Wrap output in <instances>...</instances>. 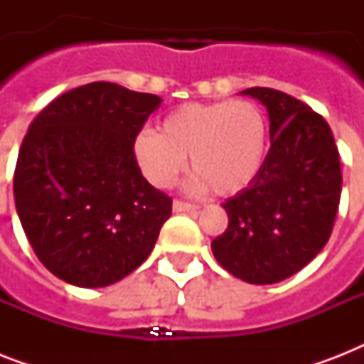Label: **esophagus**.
Returning <instances> with one entry per match:
<instances>
[{"mask_svg": "<svg viewBox=\"0 0 364 364\" xmlns=\"http://www.w3.org/2000/svg\"><path fill=\"white\" fill-rule=\"evenodd\" d=\"M171 208H173L176 213H194V211L198 210V205L188 204V202H183V200H173Z\"/></svg>", "mask_w": 364, "mask_h": 364, "instance_id": "esophagus-1", "label": "esophagus"}]
</instances>
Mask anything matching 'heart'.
<instances>
[{
	"label": "heart",
	"mask_w": 364,
	"mask_h": 364,
	"mask_svg": "<svg viewBox=\"0 0 364 364\" xmlns=\"http://www.w3.org/2000/svg\"><path fill=\"white\" fill-rule=\"evenodd\" d=\"M268 124L245 100L183 104L159 122V134L143 130L134 139V159L151 185L168 188L187 166L191 191L211 188L234 196L251 187L264 168Z\"/></svg>",
	"instance_id": "heart-1"
}]
</instances>
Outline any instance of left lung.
Masks as SVG:
<instances>
[{"instance_id":"8db88e82","label":"left lung","mask_w":364,"mask_h":364,"mask_svg":"<svg viewBox=\"0 0 364 364\" xmlns=\"http://www.w3.org/2000/svg\"><path fill=\"white\" fill-rule=\"evenodd\" d=\"M270 119V151L257 181L228 198V228L211 242L217 262L255 285L287 279L333 232L342 193L340 156L321 115L274 88H245Z\"/></svg>"}]
</instances>
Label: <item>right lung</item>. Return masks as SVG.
<instances>
[{"instance_id":"1","label":"right lung","mask_w":364,"mask_h":364,"mask_svg":"<svg viewBox=\"0 0 364 364\" xmlns=\"http://www.w3.org/2000/svg\"><path fill=\"white\" fill-rule=\"evenodd\" d=\"M162 104L90 82L36 117L14 170V204L37 259L77 287H107L153 251L171 198L141 176L134 139Z\"/></svg>"}]
</instances>
